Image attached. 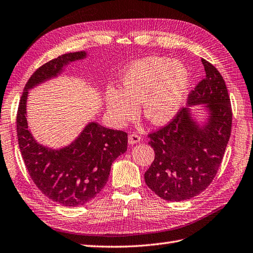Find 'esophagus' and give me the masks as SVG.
Listing matches in <instances>:
<instances>
[{
	"mask_svg": "<svg viewBox=\"0 0 253 253\" xmlns=\"http://www.w3.org/2000/svg\"><path fill=\"white\" fill-rule=\"evenodd\" d=\"M140 141V136L137 133H132L128 135V144L130 145H135Z\"/></svg>",
	"mask_w": 253,
	"mask_h": 253,
	"instance_id": "1",
	"label": "esophagus"
}]
</instances>
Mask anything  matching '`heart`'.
<instances>
[{
    "label": "heart",
    "mask_w": 253,
    "mask_h": 253,
    "mask_svg": "<svg viewBox=\"0 0 253 253\" xmlns=\"http://www.w3.org/2000/svg\"><path fill=\"white\" fill-rule=\"evenodd\" d=\"M189 71L178 61L148 57L136 61L121 75V88L105 92L108 114L117 125L135 118L141 105L144 118L155 126L173 120L186 98Z\"/></svg>",
    "instance_id": "b5f03b06"
}]
</instances>
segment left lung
<instances>
[{"label": "left lung", "instance_id": "left-lung-1", "mask_svg": "<svg viewBox=\"0 0 253 253\" xmlns=\"http://www.w3.org/2000/svg\"><path fill=\"white\" fill-rule=\"evenodd\" d=\"M206 76L189 94V106L204 104V125L180 109L168 126L148 134L155 160L145 181L160 198L180 202L192 199L211 183L222 161L232 128V106L223 77L202 59Z\"/></svg>", "mask_w": 253, "mask_h": 253}]
</instances>
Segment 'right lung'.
<instances>
[{"mask_svg": "<svg viewBox=\"0 0 253 253\" xmlns=\"http://www.w3.org/2000/svg\"><path fill=\"white\" fill-rule=\"evenodd\" d=\"M85 57V51L70 52L42 65L28 80L17 113L18 144L31 178L47 198L69 207L84 205L101 192L113 162L126 151L127 134L93 121L69 146L52 149L38 143L28 128L27 101L30 89Z\"/></svg>", "mask_w": 253, "mask_h": 253, "instance_id": "right-lung-1", "label": "right lung"}]
</instances>
